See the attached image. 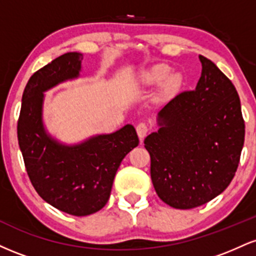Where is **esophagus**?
Returning a JSON list of instances; mask_svg holds the SVG:
<instances>
[{
	"label": "esophagus",
	"instance_id": "34e87169",
	"mask_svg": "<svg viewBox=\"0 0 256 256\" xmlns=\"http://www.w3.org/2000/svg\"><path fill=\"white\" fill-rule=\"evenodd\" d=\"M148 130H149V128H148V125L146 124V122H140V124L136 126L137 134H138V137H140V140H142L143 138L146 136V134H148Z\"/></svg>",
	"mask_w": 256,
	"mask_h": 256
}]
</instances>
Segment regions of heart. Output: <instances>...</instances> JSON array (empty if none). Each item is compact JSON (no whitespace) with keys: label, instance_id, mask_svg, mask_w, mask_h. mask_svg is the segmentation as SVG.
Listing matches in <instances>:
<instances>
[{"label":"heart","instance_id":"obj_1","mask_svg":"<svg viewBox=\"0 0 256 256\" xmlns=\"http://www.w3.org/2000/svg\"><path fill=\"white\" fill-rule=\"evenodd\" d=\"M138 82L146 86L160 84V94L165 98L174 96L182 88V76L172 73V67L166 64H152L140 71Z\"/></svg>","mask_w":256,"mask_h":256}]
</instances>
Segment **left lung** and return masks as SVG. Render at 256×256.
<instances>
[{"label": "left lung", "mask_w": 256, "mask_h": 256, "mask_svg": "<svg viewBox=\"0 0 256 256\" xmlns=\"http://www.w3.org/2000/svg\"><path fill=\"white\" fill-rule=\"evenodd\" d=\"M195 90L184 91L158 113V130L146 137L158 196L178 210L198 207L220 195L238 167L244 120L236 88L200 55Z\"/></svg>", "instance_id": "1"}]
</instances>
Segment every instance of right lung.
Wrapping results in <instances>:
<instances>
[{
    "instance_id": "1",
    "label": "right lung",
    "mask_w": 256,
    "mask_h": 256,
    "mask_svg": "<svg viewBox=\"0 0 256 256\" xmlns=\"http://www.w3.org/2000/svg\"><path fill=\"white\" fill-rule=\"evenodd\" d=\"M83 54L66 52L32 74L22 100L18 140L26 171L38 195L58 210L84 216L108 202L122 158L140 140L134 128L91 136L66 144L46 131L43 122L44 92L80 76Z\"/></svg>"
}]
</instances>
